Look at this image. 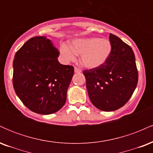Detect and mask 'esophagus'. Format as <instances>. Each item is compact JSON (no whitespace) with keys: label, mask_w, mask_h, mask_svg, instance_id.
Wrapping results in <instances>:
<instances>
[{"label":"esophagus","mask_w":153,"mask_h":153,"mask_svg":"<svg viewBox=\"0 0 153 153\" xmlns=\"http://www.w3.org/2000/svg\"><path fill=\"white\" fill-rule=\"evenodd\" d=\"M74 71H75V73H81V70H80V68H77V67H75L74 68Z\"/></svg>","instance_id":"obj_1"}]
</instances>
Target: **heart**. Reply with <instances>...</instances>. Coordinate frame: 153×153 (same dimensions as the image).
Returning <instances> with one entry per match:
<instances>
[{
  "mask_svg": "<svg viewBox=\"0 0 153 153\" xmlns=\"http://www.w3.org/2000/svg\"><path fill=\"white\" fill-rule=\"evenodd\" d=\"M60 52L68 61L74 60L80 55V62L85 68L93 69L104 64L111 52V45L106 39L88 37L76 39L71 45H62Z\"/></svg>",
  "mask_w": 153,
  "mask_h": 153,
  "instance_id": "b5f03b06",
  "label": "heart"
}]
</instances>
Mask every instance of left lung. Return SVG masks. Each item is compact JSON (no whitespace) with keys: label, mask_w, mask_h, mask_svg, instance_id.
Returning <instances> with one entry per match:
<instances>
[{"label":"left lung","mask_w":153,"mask_h":153,"mask_svg":"<svg viewBox=\"0 0 153 153\" xmlns=\"http://www.w3.org/2000/svg\"><path fill=\"white\" fill-rule=\"evenodd\" d=\"M109 40L111 52L106 62L99 68L83 71L91 101L104 111H112L124 106L132 96L138 81L131 47L112 34Z\"/></svg>","instance_id":"1"}]
</instances>
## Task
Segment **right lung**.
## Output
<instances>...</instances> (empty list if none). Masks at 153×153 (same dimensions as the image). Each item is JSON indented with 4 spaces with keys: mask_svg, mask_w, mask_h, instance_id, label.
I'll return each mask as SVG.
<instances>
[{
    "mask_svg": "<svg viewBox=\"0 0 153 153\" xmlns=\"http://www.w3.org/2000/svg\"><path fill=\"white\" fill-rule=\"evenodd\" d=\"M59 52L46 36L31 38L13 62L16 94L29 109L40 114L57 112L66 102L74 68L59 62Z\"/></svg>",
    "mask_w": 153,
    "mask_h": 153,
    "instance_id": "obj_1",
    "label": "right lung"
}]
</instances>
